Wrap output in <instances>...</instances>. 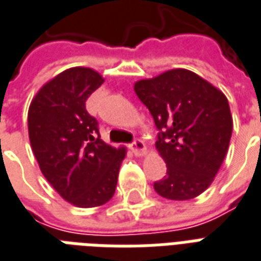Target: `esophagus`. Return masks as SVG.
Segmentation results:
<instances>
[{
    "mask_svg": "<svg viewBox=\"0 0 261 261\" xmlns=\"http://www.w3.org/2000/svg\"><path fill=\"white\" fill-rule=\"evenodd\" d=\"M129 147H130V150H132L136 155H143L144 152H146V147H144V143L142 142V140H135V142H132L130 144H129Z\"/></svg>",
    "mask_w": 261,
    "mask_h": 261,
    "instance_id": "34e87169",
    "label": "esophagus"
}]
</instances>
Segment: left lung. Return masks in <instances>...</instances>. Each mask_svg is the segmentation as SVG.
I'll return each mask as SVG.
<instances>
[{
  "mask_svg": "<svg viewBox=\"0 0 261 261\" xmlns=\"http://www.w3.org/2000/svg\"><path fill=\"white\" fill-rule=\"evenodd\" d=\"M158 129L155 147L166 176L154 181L161 197L186 201L212 184L228 150L232 117L228 100L195 72L176 68L135 84Z\"/></svg>",
  "mask_w": 261,
  "mask_h": 261,
  "instance_id": "obj_1",
  "label": "left lung"
}]
</instances>
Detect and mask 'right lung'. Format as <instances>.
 I'll use <instances>...</instances> for the list:
<instances>
[{
	"instance_id": "add662e5",
	"label": "right lung",
	"mask_w": 261,
	"mask_h": 261,
	"mask_svg": "<svg viewBox=\"0 0 261 261\" xmlns=\"http://www.w3.org/2000/svg\"><path fill=\"white\" fill-rule=\"evenodd\" d=\"M103 82L91 68H70L45 84L29 109V136L42 175L80 207L113 198L125 158L123 148L101 140L97 119L86 111L88 97Z\"/></svg>"
}]
</instances>
